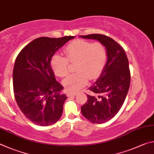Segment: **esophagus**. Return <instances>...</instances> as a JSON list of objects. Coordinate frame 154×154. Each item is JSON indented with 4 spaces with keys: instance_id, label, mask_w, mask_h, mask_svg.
<instances>
[{
    "instance_id": "34e87169",
    "label": "esophagus",
    "mask_w": 154,
    "mask_h": 154,
    "mask_svg": "<svg viewBox=\"0 0 154 154\" xmlns=\"http://www.w3.org/2000/svg\"><path fill=\"white\" fill-rule=\"evenodd\" d=\"M78 95V93H73V92H68L67 93V96L69 97H72V96H75Z\"/></svg>"
}]
</instances>
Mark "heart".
Instances as JSON below:
<instances>
[{"label":"heart","mask_w":154,"mask_h":154,"mask_svg":"<svg viewBox=\"0 0 154 154\" xmlns=\"http://www.w3.org/2000/svg\"><path fill=\"white\" fill-rule=\"evenodd\" d=\"M66 57L59 53L53 55L51 67L59 77L69 74V63H75L74 74L63 80L66 90L76 91L85 87L88 79L95 80L101 75L107 61L106 47L101 42H93L82 39L70 42L64 48Z\"/></svg>","instance_id":"b5f03b06"}]
</instances>
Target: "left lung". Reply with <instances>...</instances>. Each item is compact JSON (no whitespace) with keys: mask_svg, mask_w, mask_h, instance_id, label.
Here are the masks:
<instances>
[{"mask_svg":"<svg viewBox=\"0 0 154 154\" xmlns=\"http://www.w3.org/2000/svg\"><path fill=\"white\" fill-rule=\"evenodd\" d=\"M80 37L98 40L106 48V66L99 79L88 88L91 95H87L88 100L81 107L82 115L91 122H106L119 112L130 87L127 56L118 43L105 35L93 34Z\"/></svg>","mask_w":154,"mask_h":154,"instance_id":"1","label":"left lung"}]
</instances>
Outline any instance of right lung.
<instances>
[{
	"instance_id": "right-lung-1",
	"label": "right lung",
	"mask_w": 154,
	"mask_h": 154,
	"mask_svg": "<svg viewBox=\"0 0 154 154\" xmlns=\"http://www.w3.org/2000/svg\"><path fill=\"white\" fill-rule=\"evenodd\" d=\"M74 36L40 37L19 53L13 72L16 102L25 116L39 126H49L60 119L66 95L57 81L51 59L59 48Z\"/></svg>"
}]
</instances>
